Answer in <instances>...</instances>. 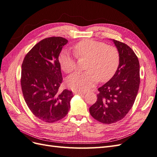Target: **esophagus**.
Segmentation results:
<instances>
[{
    "label": "esophagus",
    "mask_w": 157,
    "mask_h": 157,
    "mask_svg": "<svg viewBox=\"0 0 157 157\" xmlns=\"http://www.w3.org/2000/svg\"><path fill=\"white\" fill-rule=\"evenodd\" d=\"M73 94L75 95H84V92H74Z\"/></svg>",
    "instance_id": "esophagus-1"
}]
</instances>
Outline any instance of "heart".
I'll use <instances>...</instances> for the list:
<instances>
[{"label":"heart","instance_id":"heart-1","mask_svg":"<svg viewBox=\"0 0 157 157\" xmlns=\"http://www.w3.org/2000/svg\"><path fill=\"white\" fill-rule=\"evenodd\" d=\"M78 58H87L83 73H75L67 78V86L78 92H86L99 80H109L115 73L119 64V54L116 48L101 42L85 39L74 46ZM60 67L65 73H70L76 68L75 57L67 50H63L58 58Z\"/></svg>","mask_w":157,"mask_h":157}]
</instances>
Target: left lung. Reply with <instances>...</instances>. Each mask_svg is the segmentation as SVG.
<instances>
[{
	"instance_id": "8db88e82",
	"label": "left lung",
	"mask_w": 157,
	"mask_h": 157,
	"mask_svg": "<svg viewBox=\"0 0 157 157\" xmlns=\"http://www.w3.org/2000/svg\"><path fill=\"white\" fill-rule=\"evenodd\" d=\"M114 42L119 54V64L113 77L98 88V99L89 111L103 124L122 119L134 105L140 87V63L134 52L124 43Z\"/></svg>"
}]
</instances>
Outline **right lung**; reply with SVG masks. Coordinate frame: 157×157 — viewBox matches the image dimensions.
<instances>
[{
	"mask_svg": "<svg viewBox=\"0 0 157 157\" xmlns=\"http://www.w3.org/2000/svg\"><path fill=\"white\" fill-rule=\"evenodd\" d=\"M68 40L60 36L46 38L33 47L21 65V86L27 105L36 117L54 122L68 113L73 92L65 89L58 93L62 83L58 58Z\"/></svg>",
	"mask_w": 157,
	"mask_h": 157,
	"instance_id": "obj_1",
	"label": "right lung"
}]
</instances>
